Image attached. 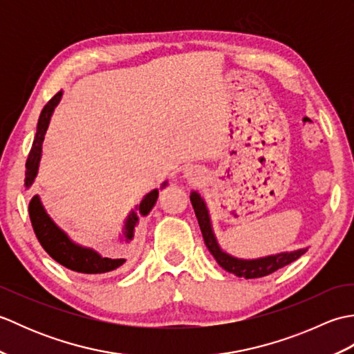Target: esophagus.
Listing matches in <instances>:
<instances>
[{
    "label": "esophagus",
    "mask_w": 354,
    "mask_h": 354,
    "mask_svg": "<svg viewBox=\"0 0 354 354\" xmlns=\"http://www.w3.org/2000/svg\"><path fill=\"white\" fill-rule=\"evenodd\" d=\"M185 176L189 179H196L199 176V171L196 169H189L185 170Z\"/></svg>",
    "instance_id": "34e87169"
}]
</instances>
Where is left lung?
Segmentation results:
<instances>
[{
  "label": "left lung",
  "instance_id": "left-lung-1",
  "mask_svg": "<svg viewBox=\"0 0 354 354\" xmlns=\"http://www.w3.org/2000/svg\"><path fill=\"white\" fill-rule=\"evenodd\" d=\"M190 201H192L194 214H196L202 237H204V242L208 248V251L212 252L216 261L219 263L225 270H228V272L234 274L237 277L259 278V277L269 275L278 269L288 266L289 263L295 261L307 251V248H299V250H295V251H283L277 254L263 255V257H257V259H240V257H236V255H231L227 251H223L219 242H217V237L214 234L213 223H212V216H209V209L207 207L205 199L202 198L198 192L192 190Z\"/></svg>",
  "mask_w": 354,
  "mask_h": 354
}]
</instances>
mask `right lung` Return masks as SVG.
Listing matches in <instances>:
<instances>
[{
  "mask_svg": "<svg viewBox=\"0 0 354 354\" xmlns=\"http://www.w3.org/2000/svg\"><path fill=\"white\" fill-rule=\"evenodd\" d=\"M62 94L64 91H59L47 104H45L39 115V120H37L36 135L26 162V189H30V187L33 185L37 176V170H39V162L42 158V142L45 138V133H47L53 112H55L59 102H61ZM167 181H164L160 189L150 190L147 194H145V198L141 199L140 204H137L131 209L123 222L122 232L118 234L120 243L132 242L135 236V228H137L140 223V217H145L150 213V209L156 204L160 190H162L164 187H167ZM28 214L33 225L35 234L44 250L48 252L51 259H55L57 263H61L62 266L74 270V272L104 274L111 272V270H115L126 261V259L104 257L100 252L94 251L93 248L74 242V240L51 219L42 204L39 194H35L32 201H30Z\"/></svg>",
  "mask_w": 354,
  "mask_h": 354,
  "instance_id": "add662e5",
  "label": "right lung"
}]
</instances>
